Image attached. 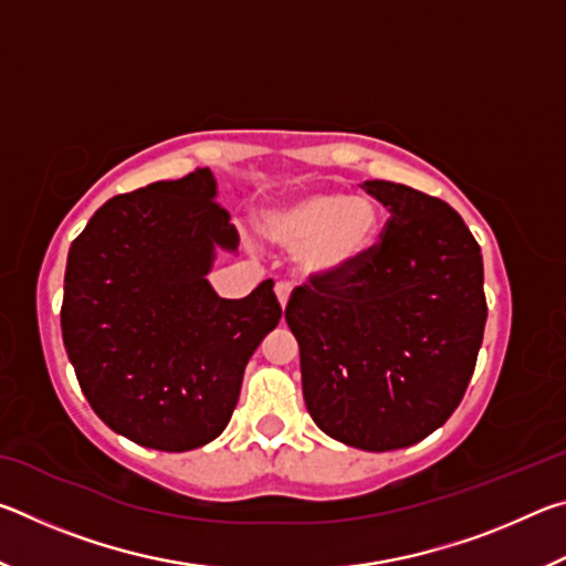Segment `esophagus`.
I'll return each mask as SVG.
<instances>
[{
    "label": "esophagus",
    "instance_id": "obj_1",
    "mask_svg": "<svg viewBox=\"0 0 566 566\" xmlns=\"http://www.w3.org/2000/svg\"><path fill=\"white\" fill-rule=\"evenodd\" d=\"M274 292H276V300H280V304L286 306V302H290V294H292V284L290 282H276Z\"/></svg>",
    "mask_w": 566,
    "mask_h": 566
}]
</instances>
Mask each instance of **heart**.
<instances>
[{
	"label": "heart",
	"instance_id": "1",
	"mask_svg": "<svg viewBox=\"0 0 566 566\" xmlns=\"http://www.w3.org/2000/svg\"><path fill=\"white\" fill-rule=\"evenodd\" d=\"M264 234L296 252L306 274L327 276L364 260L377 242L379 214L369 199L322 191L266 214Z\"/></svg>",
	"mask_w": 566,
	"mask_h": 566
}]
</instances>
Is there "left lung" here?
<instances>
[{"label": "left lung", "instance_id": "left-lung-1", "mask_svg": "<svg viewBox=\"0 0 566 566\" xmlns=\"http://www.w3.org/2000/svg\"><path fill=\"white\" fill-rule=\"evenodd\" d=\"M364 189L389 209L379 242L349 270L294 286L284 319L317 427L389 452L421 442L462 401L484 337V266L442 199L385 179Z\"/></svg>", "mask_w": 566, "mask_h": 566}]
</instances>
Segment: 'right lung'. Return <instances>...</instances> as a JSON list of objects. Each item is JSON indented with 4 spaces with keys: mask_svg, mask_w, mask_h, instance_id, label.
Returning a JSON list of instances; mask_svg holds the SVG:
<instances>
[{
    "mask_svg": "<svg viewBox=\"0 0 566 566\" xmlns=\"http://www.w3.org/2000/svg\"><path fill=\"white\" fill-rule=\"evenodd\" d=\"M209 169L102 205L66 256L62 339L97 417L159 452L224 432L249 357L282 317L274 282L222 300L207 272L239 234Z\"/></svg>",
    "mask_w": 566,
    "mask_h": 566,
    "instance_id": "obj_1",
    "label": "right lung"
}]
</instances>
